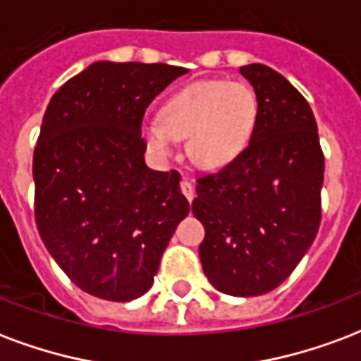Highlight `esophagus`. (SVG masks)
<instances>
[{
    "instance_id": "1",
    "label": "esophagus",
    "mask_w": 361,
    "mask_h": 361,
    "mask_svg": "<svg viewBox=\"0 0 361 361\" xmlns=\"http://www.w3.org/2000/svg\"><path fill=\"white\" fill-rule=\"evenodd\" d=\"M180 192H183V194L186 195V200H188V201H192L195 197L194 184L190 183L188 178H183V180H180Z\"/></svg>"
}]
</instances>
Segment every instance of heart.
Returning <instances> with one entry per match:
<instances>
[{
  "label": "heart",
  "instance_id": "obj_1",
  "mask_svg": "<svg viewBox=\"0 0 361 361\" xmlns=\"http://www.w3.org/2000/svg\"><path fill=\"white\" fill-rule=\"evenodd\" d=\"M259 120V99L241 80H197L175 92L160 120L142 126V137L158 158L175 154L178 139H188V154L205 169H219L247 150Z\"/></svg>",
  "mask_w": 361,
  "mask_h": 361
}]
</instances>
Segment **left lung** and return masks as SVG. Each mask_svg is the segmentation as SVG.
I'll list each match as a JSON object with an SVG mask.
<instances>
[{
	"label": "left lung",
	"instance_id": "8db88e82",
	"mask_svg": "<svg viewBox=\"0 0 361 361\" xmlns=\"http://www.w3.org/2000/svg\"><path fill=\"white\" fill-rule=\"evenodd\" d=\"M259 99L252 141L197 178L192 212L205 228L200 258L222 294H267L292 275L322 220L324 154L309 103L281 73L243 66Z\"/></svg>",
	"mask_w": 361,
	"mask_h": 361
}]
</instances>
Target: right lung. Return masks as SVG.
Wrapping results in <instances>:
<instances>
[{"mask_svg": "<svg viewBox=\"0 0 361 361\" xmlns=\"http://www.w3.org/2000/svg\"><path fill=\"white\" fill-rule=\"evenodd\" d=\"M188 69L96 61L50 99L33 150L35 224L50 256L86 294L149 292L190 212L178 171L145 164V111Z\"/></svg>", "mask_w": 361, "mask_h": 361, "instance_id": "add662e5", "label": "right lung"}]
</instances>
